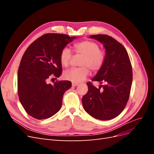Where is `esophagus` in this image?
I'll return each mask as SVG.
<instances>
[{
    "label": "esophagus",
    "instance_id": "1",
    "mask_svg": "<svg viewBox=\"0 0 154 154\" xmlns=\"http://www.w3.org/2000/svg\"><path fill=\"white\" fill-rule=\"evenodd\" d=\"M72 85L73 87H75V86L78 85V83H75V82H72Z\"/></svg>",
    "mask_w": 154,
    "mask_h": 154
}]
</instances>
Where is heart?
<instances>
[{
	"label": "heart",
	"instance_id": "obj_1",
	"mask_svg": "<svg viewBox=\"0 0 154 154\" xmlns=\"http://www.w3.org/2000/svg\"><path fill=\"white\" fill-rule=\"evenodd\" d=\"M74 51L76 54L82 55L80 65L82 67L67 70L63 73L66 80L73 82H80L87 76L88 69L97 72L103 66L105 56L100 49V45L95 42L83 40L74 45ZM72 57V53L69 48H64L60 53V60L63 67H67Z\"/></svg>",
	"mask_w": 154,
	"mask_h": 154
}]
</instances>
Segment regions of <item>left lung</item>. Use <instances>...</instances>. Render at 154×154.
Listing matches in <instances>:
<instances>
[{
	"label": "left lung",
	"mask_w": 154,
	"mask_h": 154,
	"mask_svg": "<svg viewBox=\"0 0 154 154\" xmlns=\"http://www.w3.org/2000/svg\"><path fill=\"white\" fill-rule=\"evenodd\" d=\"M90 38L103 44L106 51L103 66L92 80L105 84L97 88L87 82L88 92L82 103L92 117L109 120L119 116L127 105L132 83V65L124 46L112 37L96 35Z\"/></svg>",
	"instance_id": "obj_1"
}]
</instances>
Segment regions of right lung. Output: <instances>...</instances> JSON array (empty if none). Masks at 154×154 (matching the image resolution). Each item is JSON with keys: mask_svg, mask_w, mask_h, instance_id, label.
I'll use <instances>...</instances> for the list:
<instances>
[{"mask_svg": "<svg viewBox=\"0 0 154 154\" xmlns=\"http://www.w3.org/2000/svg\"><path fill=\"white\" fill-rule=\"evenodd\" d=\"M75 38L65 34H45L31 44L23 54L18 70V94L31 117L47 119L61 108L63 94L71 87V82L56 81L51 85L47 82L51 76L58 78L62 74L60 53Z\"/></svg>", "mask_w": 154, "mask_h": 154, "instance_id": "right-lung-1", "label": "right lung"}]
</instances>
